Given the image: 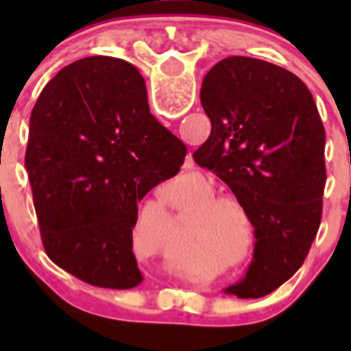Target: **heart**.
Returning <instances> with one entry per match:
<instances>
[{
	"mask_svg": "<svg viewBox=\"0 0 351 351\" xmlns=\"http://www.w3.org/2000/svg\"><path fill=\"white\" fill-rule=\"evenodd\" d=\"M223 202H232L230 198H226V197H221V198H213V200H210L209 204H207V209H210V207H216L218 206V204H223ZM239 210H241V213H243V216L244 218H246V213H244V209H241V207H239ZM214 225V219H213V216H209V218L206 219V226H213ZM228 225H230V228L232 230L235 232V234L239 235V232H241V221H239V218L237 216H230V221H228Z\"/></svg>",
	"mask_w": 351,
	"mask_h": 351,
	"instance_id": "obj_1",
	"label": "heart"
}]
</instances>
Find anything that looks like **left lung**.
<instances>
[{
	"mask_svg": "<svg viewBox=\"0 0 351 351\" xmlns=\"http://www.w3.org/2000/svg\"><path fill=\"white\" fill-rule=\"evenodd\" d=\"M200 101L213 126L195 161L216 172L255 226L253 262L225 291L258 299L299 271L320 226L324 125L299 77L246 56L214 64Z\"/></svg>",
	"mask_w": 351,
	"mask_h": 351,
	"instance_id": "8db88e82",
	"label": "left lung"
}]
</instances>
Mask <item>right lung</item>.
Here are the masks:
<instances>
[{"label":"right lung","mask_w":351,"mask_h":351,"mask_svg":"<svg viewBox=\"0 0 351 351\" xmlns=\"http://www.w3.org/2000/svg\"><path fill=\"white\" fill-rule=\"evenodd\" d=\"M184 156L186 145L149 112L133 64L91 56L64 66L33 107L26 149L49 258L93 287L141 285L132 251L137 206Z\"/></svg>","instance_id":"add662e5"}]
</instances>
